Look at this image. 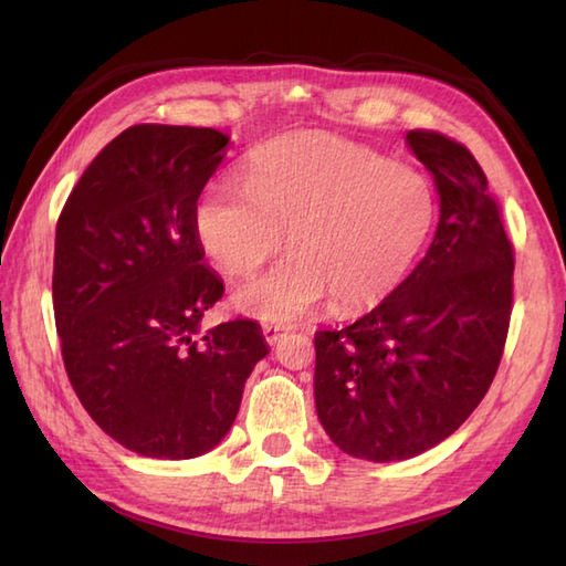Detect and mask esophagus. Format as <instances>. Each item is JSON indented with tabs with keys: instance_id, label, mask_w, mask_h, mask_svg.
Masks as SVG:
<instances>
[{
	"instance_id": "1",
	"label": "esophagus",
	"mask_w": 566,
	"mask_h": 566,
	"mask_svg": "<svg viewBox=\"0 0 566 566\" xmlns=\"http://www.w3.org/2000/svg\"><path fill=\"white\" fill-rule=\"evenodd\" d=\"M284 333H286V328H284V326H280V323H264V326H262L264 340H268L270 345H276V343H280V338H282Z\"/></svg>"
}]
</instances>
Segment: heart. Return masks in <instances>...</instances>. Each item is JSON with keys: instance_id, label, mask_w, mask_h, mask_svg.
<instances>
[{"instance_id": "b5f03b06", "label": "heart", "mask_w": 566, "mask_h": 566, "mask_svg": "<svg viewBox=\"0 0 566 566\" xmlns=\"http://www.w3.org/2000/svg\"><path fill=\"white\" fill-rule=\"evenodd\" d=\"M436 223V191L413 167L323 130H296L250 158L245 187L203 191L195 228L228 276H248L282 250L290 258L240 286L235 304L264 321H294L333 302L353 316L389 298Z\"/></svg>"}]
</instances>
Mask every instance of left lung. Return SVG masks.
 Segmentation results:
<instances>
[{
	"label": "left lung",
	"instance_id": "left-lung-1",
	"mask_svg": "<svg viewBox=\"0 0 566 566\" xmlns=\"http://www.w3.org/2000/svg\"><path fill=\"white\" fill-rule=\"evenodd\" d=\"M436 179V238L399 290L340 331H318L316 411L331 440L369 462L450 438L484 399L513 311V245L482 165L438 130H408Z\"/></svg>",
	"mask_w": 566,
	"mask_h": 566
}]
</instances>
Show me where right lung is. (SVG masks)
I'll list each match as a JSON object with an SVG mask.
<instances>
[{"mask_svg": "<svg viewBox=\"0 0 566 566\" xmlns=\"http://www.w3.org/2000/svg\"><path fill=\"white\" fill-rule=\"evenodd\" d=\"M226 146L213 128L130 126L84 170L55 226L67 379L106 436L155 460L216 448L270 353L250 318L199 333L223 282L203 264L195 213Z\"/></svg>", "mask_w": 566, "mask_h": 566, "instance_id": "right-lung-1", "label": "right lung"}]
</instances>
